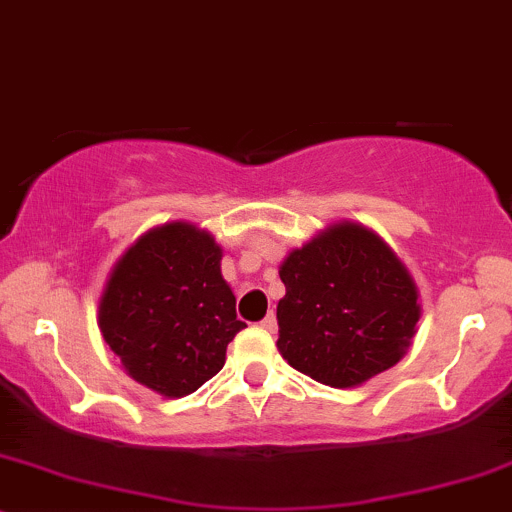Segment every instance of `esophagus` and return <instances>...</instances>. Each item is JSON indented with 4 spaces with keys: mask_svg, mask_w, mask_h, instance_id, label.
<instances>
[{
    "mask_svg": "<svg viewBox=\"0 0 512 512\" xmlns=\"http://www.w3.org/2000/svg\"><path fill=\"white\" fill-rule=\"evenodd\" d=\"M261 328H263V330H268V333H273V330H276V315L268 313L266 318L261 320Z\"/></svg>",
    "mask_w": 512,
    "mask_h": 512,
    "instance_id": "1",
    "label": "esophagus"
}]
</instances>
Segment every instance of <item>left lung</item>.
Listing matches in <instances>:
<instances>
[{
	"instance_id": "1",
	"label": "left lung",
	"mask_w": 512,
	"mask_h": 512,
	"mask_svg": "<svg viewBox=\"0 0 512 512\" xmlns=\"http://www.w3.org/2000/svg\"><path fill=\"white\" fill-rule=\"evenodd\" d=\"M278 352L335 389L397 365L421 318L419 288L392 246L357 221H335L283 258Z\"/></svg>"
}]
</instances>
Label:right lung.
<instances>
[{
  "mask_svg": "<svg viewBox=\"0 0 512 512\" xmlns=\"http://www.w3.org/2000/svg\"><path fill=\"white\" fill-rule=\"evenodd\" d=\"M98 328L128 377L179 399L224 367L226 347L246 323L236 320L214 236L189 221H167L110 268Z\"/></svg>",
  "mask_w": 512,
  "mask_h": 512,
  "instance_id": "obj_1",
  "label": "right lung"
}]
</instances>
